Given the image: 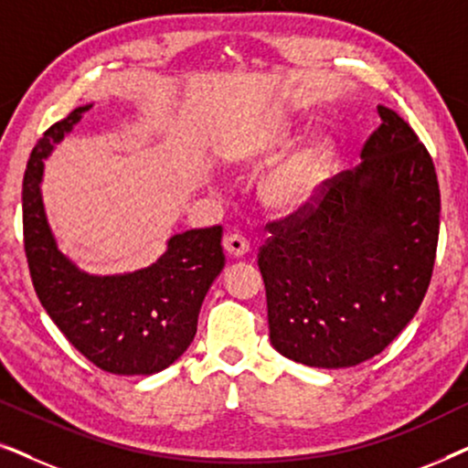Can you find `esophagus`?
<instances>
[{"label":"esophagus","instance_id":"1","mask_svg":"<svg viewBox=\"0 0 468 468\" xmlns=\"http://www.w3.org/2000/svg\"><path fill=\"white\" fill-rule=\"evenodd\" d=\"M223 251H226L229 258L240 260L249 253V242L239 234H229L223 239Z\"/></svg>","mask_w":468,"mask_h":468}]
</instances>
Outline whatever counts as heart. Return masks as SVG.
Masks as SVG:
<instances>
[{
	"label": "heart",
	"instance_id": "heart-1",
	"mask_svg": "<svg viewBox=\"0 0 468 468\" xmlns=\"http://www.w3.org/2000/svg\"><path fill=\"white\" fill-rule=\"evenodd\" d=\"M298 138L300 130L296 123L283 117H272L255 127L251 133L226 146L223 159L240 170L261 168L280 159L296 144ZM336 157L338 143L335 133L325 130L313 132L261 178L258 187L261 207L274 217H296L309 210L322 196Z\"/></svg>",
	"mask_w": 468,
	"mask_h": 468
}]
</instances>
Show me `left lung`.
<instances>
[{"instance_id": "1", "label": "left lung", "mask_w": 468, "mask_h": 468, "mask_svg": "<svg viewBox=\"0 0 468 468\" xmlns=\"http://www.w3.org/2000/svg\"><path fill=\"white\" fill-rule=\"evenodd\" d=\"M362 164L330 178L322 202L260 249L271 343L313 368L381 354L418 313L432 277L441 196L426 146L392 108Z\"/></svg>"}]
</instances>
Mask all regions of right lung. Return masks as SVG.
I'll return each instance as SVG.
<instances>
[{"mask_svg": "<svg viewBox=\"0 0 468 468\" xmlns=\"http://www.w3.org/2000/svg\"><path fill=\"white\" fill-rule=\"evenodd\" d=\"M93 104L50 125L23 178V234L31 281L48 317L69 343L112 375H155L181 357L197 330L204 296L226 266L221 226L165 240L151 266L132 272L82 271L57 245L42 197L44 162Z\"/></svg>", "mask_w": 468, "mask_h": 468, "instance_id": "1", "label": "right lung"}]
</instances>
